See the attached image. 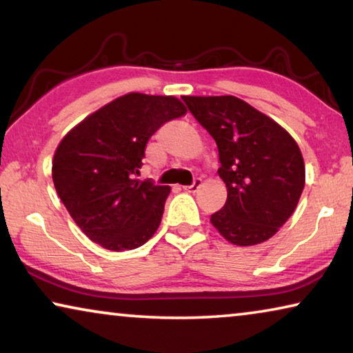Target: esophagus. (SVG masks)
Instances as JSON below:
<instances>
[{
    "instance_id": "obj_1",
    "label": "esophagus",
    "mask_w": 353,
    "mask_h": 353,
    "mask_svg": "<svg viewBox=\"0 0 353 353\" xmlns=\"http://www.w3.org/2000/svg\"><path fill=\"white\" fill-rule=\"evenodd\" d=\"M201 183H202V179L198 177V179H194V182L191 185H185L183 190L188 191V193H194V191L201 187Z\"/></svg>"
}]
</instances>
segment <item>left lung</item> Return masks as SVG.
Listing matches in <instances>:
<instances>
[{"label":"left lung","mask_w":353,"mask_h":353,"mask_svg":"<svg viewBox=\"0 0 353 353\" xmlns=\"http://www.w3.org/2000/svg\"><path fill=\"white\" fill-rule=\"evenodd\" d=\"M191 115L216 141L227 201L210 218L236 246L266 240L294 212L305 185V165L294 139L235 97H182Z\"/></svg>","instance_id":"obj_1"}]
</instances>
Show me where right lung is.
<instances>
[{
    "label": "right lung",
    "instance_id": "obj_1",
    "mask_svg": "<svg viewBox=\"0 0 353 353\" xmlns=\"http://www.w3.org/2000/svg\"><path fill=\"white\" fill-rule=\"evenodd\" d=\"M185 113L174 97L129 93L65 135L52 160V181L93 243L121 252L140 248L159 229L171 188L135 177L149 139Z\"/></svg>",
    "mask_w": 353,
    "mask_h": 353
}]
</instances>
